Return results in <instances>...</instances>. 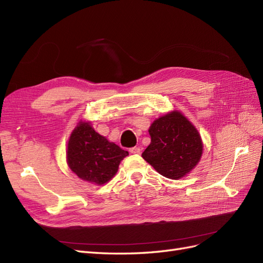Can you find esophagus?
<instances>
[{
  "label": "esophagus",
  "instance_id": "esophagus-1",
  "mask_svg": "<svg viewBox=\"0 0 263 263\" xmlns=\"http://www.w3.org/2000/svg\"><path fill=\"white\" fill-rule=\"evenodd\" d=\"M129 151L134 155H138V154H140V148L139 147H133V148L129 149Z\"/></svg>",
  "mask_w": 263,
  "mask_h": 263
}]
</instances>
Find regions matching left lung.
Wrapping results in <instances>:
<instances>
[{"label":"left lung","mask_w":263,"mask_h":263,"mask_svg":"<svg viewBox=\"0 0 263 263\" xmlns=\"http://www.w3.org/2000/svg\"><path fill=\"white\" fill-rule=\"evenodd\" d=\"M150 145L142 158L169 179H180L200 161L203 145L195 127L180 112L166 114L151 124Z\"/></svg>","instance_id":"8db88e82"}]
</instances>
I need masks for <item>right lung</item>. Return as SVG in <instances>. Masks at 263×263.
<instances>
[{
	"label": "right lung",
	"mask_w": 263,
	"mask_h": 263,
	"mask_svg": "<svg viewBox=\"0 0 263 263\" xmlns=\"http://www.w3.org/2000/svg\"><path fill=\"white\" fill-rule=\"evenodd\" d=\"M127 155L128 151L109 142L87 123H79L68 142L70 169L80 179L98 185L115 176L119 163Z\"/></svg>",
	"instance_id": "1"
}]
</instances>
